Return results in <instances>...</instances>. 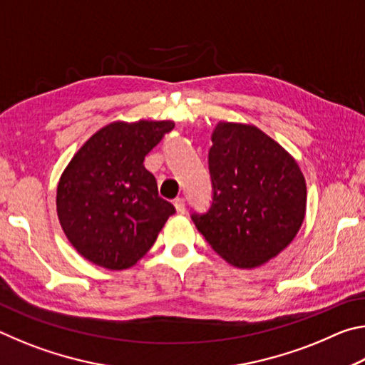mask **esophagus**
I'll use <instances>...</instances> for the list:
<instances>
[{"label":"esophagus","mask_w":365,"mask_h":365,"mask_svg":"<svg viewBox=\"0 0 365 365\" xmlns=\"http://www.w3.org/2000/svg\"><path fill=\"white\" fill-rule=\"evenodd\" d=\"M174 206H175L177 214H185V200H183V197H175Z\"/></svg>","instance_id":"esophagus-1"}]
</instances>
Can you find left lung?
I'll list each match as a JSON object with an SVG mask.
<instances>
[{
  "mask_svg": "<svg viewBox=\"0 0 365 365\" xmlns=\"http://www.w3.org/2000/svg\"><path fill=\"white\" fill-rule=\"evenodd\" d=\"M211 140L212 206L191 219L233 267H261L299 232L306 215V178L292 154L251 123L220 120Z\"/></svg>",
  "mask_w": 365,
  "mask_h": 365,
  "instance_id": "8db88e82",
  "label": "left lung"
}]
</instances>
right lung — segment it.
<instances>
[{
  "label": "right lung",
  "mask_w": 365,
  "mask_h": 365,
  "mask_svg": "<svg viewBox=\"0 0 365 365\" xmlns=\"http://www.w3.org/2000/svg\"><path fill=\"white\" fill-rule=\"evenodd\" d=\"M172 120H114L95 132L61 174L56 211L67 240L100 267H132L156 242L175 207L158 195L143 160Z\"/></svg>",
  "instance_id": "obj_1"
}]
</instances>
